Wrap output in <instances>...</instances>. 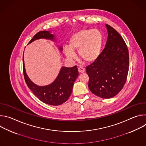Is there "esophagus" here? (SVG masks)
I'll return each mask as SVG.
<instances>
[{"label":"esophagus","instance_id":"esophagus-1","mask_svg":"<svg viewBox=\"0 0 146 146\" xmlns=\"http://www.w3.org/2000/svg\"><path fill=\"white\" fill-rule=\"evenodd\" d=\"M78 72H79V73H84V72H85V68H82V67H79L78 69Z\"/></svg>","mask_w":146,"mask_h":146}]
</instances>
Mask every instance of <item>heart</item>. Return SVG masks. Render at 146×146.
Masks as SVG:
<instances>
[{
    "instance_id": "b5f03b06",
    "label": "heart",
    "mask_w": 146,
    "mask_h": 146,
    "mask_svg": "<svg viewBox=\"0 0 146 146\" xmlns=\"http://www.w3.org/2000/svg\"><path fill=\"white\" fill-rule=\"evenodd\" d=\"M103 44V36L98 29H82L71 36L69 47L64 53L69 59L74 58V51L78 50L80 58L87 63L95 61L99 56Z\"/></svg>"
}]
</instances>
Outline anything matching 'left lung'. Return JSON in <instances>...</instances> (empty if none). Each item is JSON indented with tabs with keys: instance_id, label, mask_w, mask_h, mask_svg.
<instances>
[{
	"instance_id": "left-lung-1",
	"label": "left lung",
	"mask_w": 146,
	"mask_h": 146,
	"mask_svg": "<svg viewBox=\"0 0 146 146\" xmlns=\"http://www.w3.org/2000/svg\"><path fill=\"white\" fill-rule=\"evenodd\" d=\"M108 32L105 48L92 64L87 66L88 87L102 98L114 97L123 88L129 70V52L119 33L106 24Z\"/></svg>"
}]
</instances>
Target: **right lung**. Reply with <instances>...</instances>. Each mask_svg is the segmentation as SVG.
Instances as JSON below:
<instances>
[{"instance_id": "add662e5", "label": "right lung", "mask_w": 146, "mask_h": 146, "mask_svg": "<svg viewBox=\"0 0 146 146\" xmlns=\"http://www.w3.org/2000/svg\"><path fill=\"white\" fill-rule=\"evenodd\" d=\"M40 38H46L54 41L55 36L50 31H40L37 33L28 44ZM60 51L62 48L59 47ZM23 71L27 85L35 96L41 102L47 105L58 106L65 103L70 97L74 81L78 76L77 66L72 68L62 67L59 73L53 82L48 86H38L30 80L25 68L23 54Z\"/></svg>"}]
</instances>
